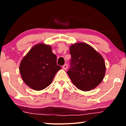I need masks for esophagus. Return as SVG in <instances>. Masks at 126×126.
Returning a JSON list of instances; mask_svg holds the SVG:
<instances>
[{"instance_id":"34e87169","label":"esophagus","mask_w":126,"mask_h":126,"mask_svg":"<svg viewBox=\"0 0 126 126\" xmlns=\"http://www.w3.org/2000/svg\"><path fill=\"white\" fill-rule=\"evenodd\" d=\"M67 68H68V65L66 64L63 66V69L64 70H66V69H67Z\"/></svg>"}]
</instances>
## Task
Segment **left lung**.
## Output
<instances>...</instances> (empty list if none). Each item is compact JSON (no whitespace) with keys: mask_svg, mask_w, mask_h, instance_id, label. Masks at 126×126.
I'll return each instance as SVG.
<instances>
[{"mask_svg":"<svg viewBox=\"0 0 126 126\" xmlns=\"http://www.w3.org/2000/svg\"><path fill=\"white\" fill-rule=\"evenodd\" d=\"M69 50L71 65L67 74L72 82L81 91L94 89L105 76L106 68L103 57L85 43L72 44Z\"/></svg>","mask_w":126,"mask_h":126,"instance_id":"8db88e82","label":"left lung"}]
</instances>
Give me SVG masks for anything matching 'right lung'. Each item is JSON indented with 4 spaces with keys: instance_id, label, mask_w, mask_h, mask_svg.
Masks as SVG:
<instances>
[{
    "instance_id": "add662e5",
    "label": "right lung",
    "mask_w": 126,
    "mask_h": 126,
    "mask_svg": "<svg viewBox=\"0 0 126 126\" xmlns=\"http://www.w3.org/2000/svg\"><path fill=\"white\" fill-rule=\"evenodd\" d=\"M61 69L52 47L44 43L33 46L23 57L19 65L23 80L30 88L41 91L49 86L55 74Z\"/></svg>"
}]
</instances>
